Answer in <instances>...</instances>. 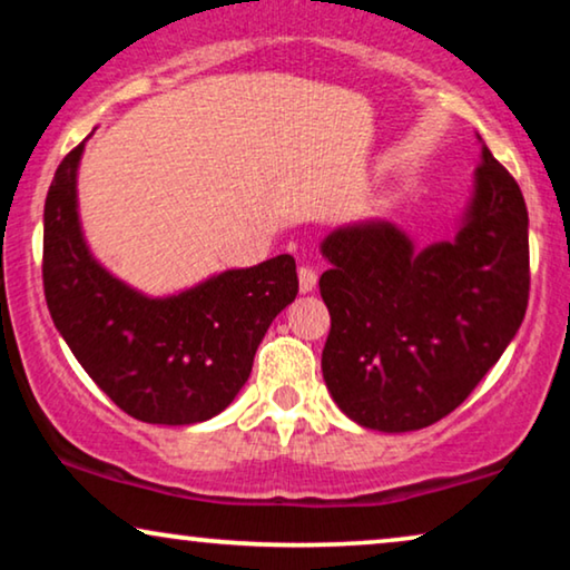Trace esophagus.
Instances as JSON below:
<instances>
[{"mask_svg":"<svg viewBox=\"0 0 570 570\" xmlns=\"http://www.w3.org/2000/svg\"><path fill=\"white\" fill-rule=\"evenodd\" d=\"M316 279H318L316 269L308 267V264H303V267L298 269V287H301V293H311V291H314Z\"/></svg>","mask_w":570,"mask_h":570,"instance_id":"1","label":"esophagus"}]
</instances>
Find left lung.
<instances>
[{
	"label": "left lung",
	"mask_w": 570,
	"mask_h": 570,
	"mask_svg": "<svg viewBox=\"0 0 570 570\" xmlns=\"http://www.w3.org/2000/svg\"><path fill=\"white\" fill-rule=\"evenodd\" d=\"M332 330L322 371L337 407L384 433L454 412L519 332L529 301V215L519 184L482 145L454 240L415 248L384 220L322 240Z\"/></svg>",
	"instance_id": "obj_1"
}]
</instances>
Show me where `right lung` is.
<instances>
[{"mask_svg": "<svg viewBox=\"0 0 570 570\" xmlns=\"http://www.w3.org/2000/svg\"><path fill=\"white\" fill-rule=\"evenodd\" d=\"M85 142L59 163L43 207V293L61 337L127 415L191 425L236 400L272 318L298 295L291 254L228 269L168 298L131 291L92 259L77 217Z\"/></svg>", "mask_w": 570, "mask_h": 570, "instance_id": "1", "label": "right lung"}]
</instances>
